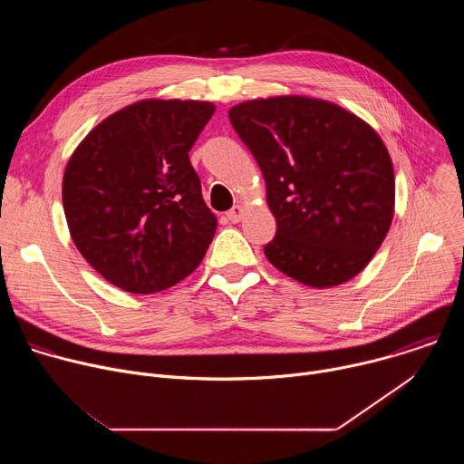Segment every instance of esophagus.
<instances>
[{
    "label": "esophagus",
    "mask_w": 464,
    "mask_h": 464,
    "mask_svg": "<svg viewBox=\"0 0 464 464\" xmlns=\"http://www.w3.org/2000/svg\"><path fill=\"white\" fill-rule=\"evenodd\" d=\"M242 215H244V208H242V206H235V208L227 213V220H231L233 224H237V222H240Z\"/></svg>",
    "instance_id": "esophagus-1"
}]
</instances>
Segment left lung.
Instances as JSON below:
<instances>
[{
  "label": "left lung",
  "instance_id": "8db88e82",
  "mask_svg": "<svg viewBox=\"0 0 464 464\" xmlns=\"http://www.w3.org/2000/svg\"><path fill=\"white\" fill-rule=\"evenodd\" d=\"M266 181L277 233L264 255L314 288L358 276L394 213V174L376 131L338 104L288 95L229 110Z\"/></svg>",
  "mask_w": 464,
  "mask_h": 464
}]
</instances>
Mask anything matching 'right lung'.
Segmentation results:
<instances>
[{
  "label": "right lung",
  "mask_w": 464,
  "mask_h": 464,
  "mask_svg": "<svg viewBox=\"0 0 464 464\" xmlns=\"http://www.w3.org/2000/svg\"><path fill=\"white\" fill-rule=\"evenodd\" d=\"M211 102L141 101L97 124L68 161L62 202L81 255L130 294L174 286L202 262L217 217L188 150Z\"/></svg>",
  "instance_id": "add662e5"
}]
</instances>
